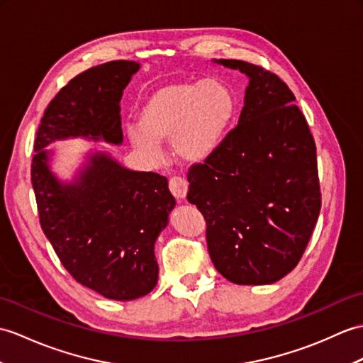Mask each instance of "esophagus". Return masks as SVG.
<instances>
[{"instance_id": "34e87169", "label": "esophagus", "mask_w": 363, "mask_h": 363, "mask_svg": "<svg viewBox=\"0 0 363 363\" xmlns=\"http://www.w3.org/2000/svg\"><path fill=\"white\" fill-rule=\"evenodd\" d=\"M168 187H170L173 196L178 201H182L185 196H187L189 184L184 178H181V176H173L170 182H168Z\"/></svg>"}]
</instances>
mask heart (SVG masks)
I'll list each match as a JSON object with an SVG mask.
<instances>
[{
    "label": "heart",
    "instance_id": "heart-1",
    "mask_svg": "<svg viewBox=\"0 0 363 363\" xmlns=\"http://www.w3.org/2000/svg\"><path fill=\"white\" fill-rule=\"evenodd\" d=\"M237 114V97L225 82H172L156 88L139 111V126L128 130L131 143L155 159L170 140L182 162H204L220 148Z\"/></svg>",
    "mask_w": 363,
    "mask_h": 363
}]
</instances>
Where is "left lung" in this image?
I'll return each instance as SVG.
<instances>
[{
    "label": "left lung",
    "instance_id": "obj_1",
    "mask_svg": "<svg viewBox=\"0 0 363 363\" xmlns=\"http://www.w3.org/2000/svg\"><path fill=\"white\" fill-rule=\"evenodd\" d=\"M249 77L238 125L190 168L187 199L207 224L216 271L237 284H271L305 252L322 207L315 142L288 85L264 67L213 60Z\"/></svg>",
    "mask_w": 363,
    "mask_h": 363
}]
</instances>
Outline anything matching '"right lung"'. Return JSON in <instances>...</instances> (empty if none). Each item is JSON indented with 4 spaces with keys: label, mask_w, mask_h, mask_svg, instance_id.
<instances>
[{
    "label": "right lung",
    "mask_w": 363,
    "mask_h": 363,
    "mask_svg": "<svg viewBox=\"0 0 363 363\" xmlns=\"http://www.w3.org/2000/svg\"><path fill=\"white\" fill-rule=\"evenodd\" d=\"M140 65L114 60L79 74L50 100L33 143L40 224L75 281L111 300L147 296L157 283L155 242L176 201L165 176L134 172L94 151L72 182L49 168L54 140L123 142L121 99Z\"/></svg>",
    "instance_id": "add662e5"
}]
</instances>
